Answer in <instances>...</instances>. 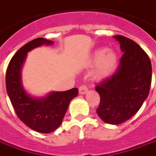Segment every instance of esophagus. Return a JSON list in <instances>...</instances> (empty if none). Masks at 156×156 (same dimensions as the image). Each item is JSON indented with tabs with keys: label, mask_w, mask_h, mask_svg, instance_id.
<instances>
[{
	"label": "esophagus",
	"mask_w": 156,
	"mask_h": 156,
	"mask_svg": "<svg viewBox=\"0 0 156 156\" xmlns=\"http://www.w3.org/2000/svg\"><path fill=\"white\" fill-rule=\"evenodd\" d=\"M79 94H84L88 92V87L84 84H82V85L79 86Z\"/></svg>",
	"instance_id": "esophagus-1"
}]
</instances>
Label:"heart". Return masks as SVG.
I'll use <instances>...</instances> for the list:
<instances>
[{"label":"heart","mask_w":156,"mask_h":156,"mask_svg":"<svg viewBox=\"0 0 156 156\" xmlns=\"http://www.w3.org/2000/svg\"><path fill=\"white\" fill-rule=\"evenodd\" d=\"M92 63L96 65L94 72L95 77L98 78H106L116 68L117 55L113 51L101 49L94 52Z\"/></svg>","instance_id":"1"}]
</instances>
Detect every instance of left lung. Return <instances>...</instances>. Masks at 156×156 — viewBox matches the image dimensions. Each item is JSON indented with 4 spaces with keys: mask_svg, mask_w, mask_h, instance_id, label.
Listing matches in <instances>:
<instances>
[{
    "mask_svg": "<svg viewBox=\"0 0 156 156\" xmlns=\"http://www.w3.org/2000/svg\"><path fill=\"white\" fill-rule=\"evenodd\" d=\"M123 52L116 71L97 83L101 101L98 116L105 122L120 124L139 112L149 95L152 67L149 55L133 40L116 35Z\"/></svg>",
    "mask_w": 156,
    "mask_h": 156,
    "instance_id": "obj_1",
    "label": "left lung"
}]
</instances>
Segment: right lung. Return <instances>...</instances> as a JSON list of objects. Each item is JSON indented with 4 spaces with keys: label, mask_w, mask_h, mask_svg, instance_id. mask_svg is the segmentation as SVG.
Wrapping results in <instances>:
<instances>
[{
    "label": "right lung",
    "mask_w": 156,
    "mask_h": 156,
    "mask_svg": "<svg viewBox=\"0 0 156 156\" xmlns=\"http://www.w3.org/2000/svg\"><path fill=\"white\" fill-rule=\"evenodd\" d=\"M51 40L37 38L21 47L10 61L6 73V92L17 117L34 131L49 133L59 127L70 101L78 95L77 88L64 92H53L43 99H34L21 83V67L27 52L41 44H52Z\"/></svg>",
    "instance_id": "right-lung-1"
}]
</instances>
